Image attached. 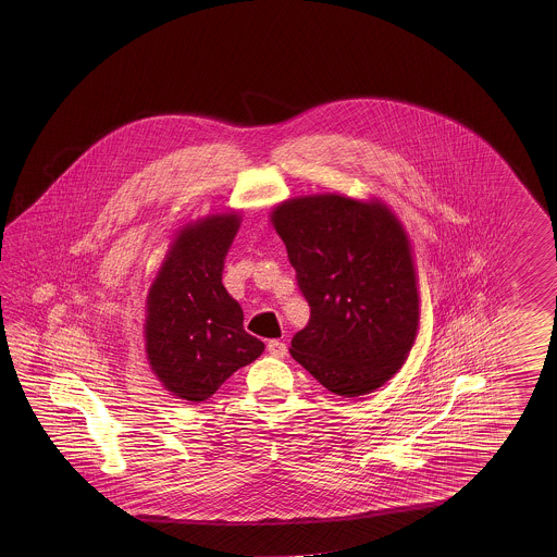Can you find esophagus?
<instances>
[{
    "instance_id": "34e87169",
    "label": "esophagus",
    "mask_w": 557,
    "mask_h": 557,
    "mask_svg": "<svg viewBox=\"0 0 557 557\" xmlns=\"http://www.w3.org/2000/svg\"><path fill=\"white\" fill-rule=\"evenodd\" d=\"M267 350H269V355L274 356V358H284V356L288 355L286 344L278 343V341H271L269 346H267Z\"/></svg>"
}]
</instances>
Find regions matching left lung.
I'll return each instance as SVG.
<instances>
[{
    "mask_svg": "<svg viewBox=\"0 0 557 557\" xmlns=\"http://www.w3.org/2000/svg\"><path fill=\"white\" fill-rule=\"evenodd\" d=\"M271 221L310 307L290 355L338 396L376 391L403 368L420 320L400 221L382 202L332 193L281 202Z\"/></svg>",
    "mask_w": 557,
    "mask_h": 557,
    "instance_id": "8db88e82",
    "label": "left lung"
}]
</instances>
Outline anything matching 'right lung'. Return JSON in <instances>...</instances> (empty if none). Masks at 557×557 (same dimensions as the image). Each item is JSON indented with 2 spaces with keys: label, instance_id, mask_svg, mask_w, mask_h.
<instances>
[{
  "label": "right lung",
  "instance_id": "obj_1",
  "mask_svg": "<svg viewBox=\"0 0 557 557\" xmlns=\"http://www.w3.org/2000/svg\"><path fill=\"white\" fill-rule=\"evenodd\" d=\"M237 213L183 226L147 296L145 341L154 376L189 403L211 398L264 344L243 329V308L221 283Z\"/></svg>",
  "mask_w": 557,
  "mask_h": 557
}]
</instances>
